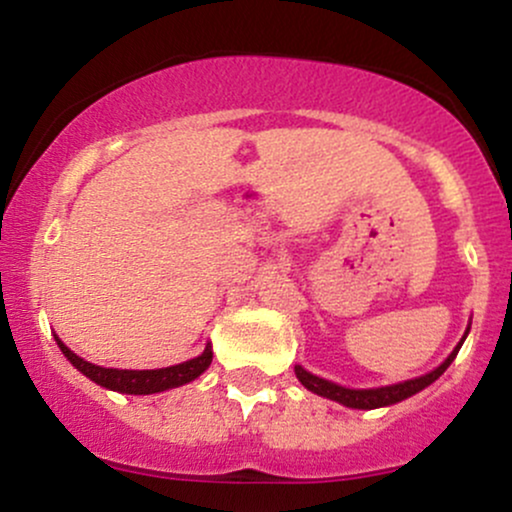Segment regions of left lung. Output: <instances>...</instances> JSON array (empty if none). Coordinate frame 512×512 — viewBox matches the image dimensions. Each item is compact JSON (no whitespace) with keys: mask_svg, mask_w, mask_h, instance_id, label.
<instances>
[{"mask_svg":"<svg viewBox=\"0 0 512 512\" xmlns=\"http://www.w3.org/2000/svg\"><path fill=\"white\" fill-rule=\"evenodd\" d=\"M467 334H469V327H467V332H464V337L460 339V344H457L455 349H452V354L445 358V361L440 363L438 368H433L431 373L421 375V378L404 380V383H397V385L370 387V390H351V387H342V385L332 383V380L317 378V375L308 373V370H305L303 366H296V378L301 380V385L308 387L310 392H315V395H320V397L332 399V402L344 404V407H351V409L390 407V404L402 402V399L416 395V392H421V390H424V387H428L431 383H436L440 375H443L445 370H448L450 363L455 361L457 351H460V346H462L464 339H467Z\"/></svg>","mask_w":512,"mask_h":512,"instance_id":"left-lung-1","label":"left lung"}]
</instances>
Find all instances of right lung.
<instances>
[{
    "mask_svg": "<svg viewBox=\"0 0 512 512\" xmlns=\"http://www.w3.org/2000/svg\"><path fill=\"white\" fill-rule=\"evenodd\" d=\"M55 342L62 349V354L67 356V361L72 363L76 370H81L86 378H91L93 383L105 387V390L122 392V395H154V392L173 390V387L192 383V380L199 378V375L211 366V356H214L211 354V344H207V349H204L197 358L178 363V366L156 368V370H120V368H103V366H96V363L84 361V358L76 356L60 337H55Z\"/></svg>",
    "mask_w": 512,
    "mask_h": 512,
    "instance_id": "1",
    "label": "right lung"
}]
</instances>
